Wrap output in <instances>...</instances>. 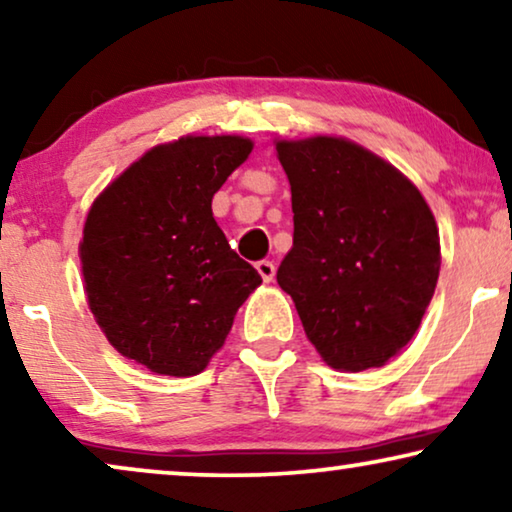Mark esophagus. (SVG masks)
Here are the masks:
<instances>
[{"instance_id":"obj_1","label":"esophagus","mask_w":512,"mask_h":512,"mask_svg":"<svg viewBox=\"0 0 512 512\" xmlns=\"http://www.w3.org/2000/svg\"><path fill=\"white\" fill-rule=\"evenodd\" d=\"M256 270L258 275L263 277V282H272V279H275V263L272 261H258Z\"/></svg>"}]
</instances>
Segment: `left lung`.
<instances>
[{
  "mask_svg": "<svg viewBox=\"0 0 512 512\" xmlns=\"http://www.w3.org/2000/svg\"><path fill=\"white\" fill-rule=\"evenodd\" d=\"M293 247L277 284L328 366L380 368L408 345L436 291L440 237L422 193L338 137L279 142Z\"/></svg>",
  "mask_w": 512,
  "mask_h": 512,
  "instance_id": "1",
  "label": "left lung"
}]
</instances>
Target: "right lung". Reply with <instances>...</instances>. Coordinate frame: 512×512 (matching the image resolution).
I'll return each mask as SVG.
<instances>
[{
	"label": "right lung",
	"instance_id": "obj_1",
	"mask_svg": "<svg viewBox=\"0 0 512 512\" xmlns=\"http://www.w3.org/2000/svg\"><path fill=\"white\" fill-rule=\"evenodd\" d=\"M251 146L244 137L156 146L90 207L81 242L88 305L125 359L198 375L263 282L212 214L214 193Z\"/></svg>",
	"mask_w": 512,
	"mask_h": 512
}]
</instances>
